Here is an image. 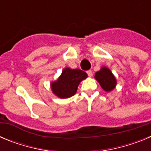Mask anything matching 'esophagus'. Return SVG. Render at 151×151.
<instances>
[{
	"label": "esophagus",
	"instance_id": "1",
	"mask_svg": "<svg viewBox=\"0 0 151 151\" xmlns=\"http://www.w3.org/2000/svg\"><path fill=\"white\" fill-rule=\"evenodd\" d=\"M87 74L89 77H91L92 76V71L91 70H88L87 71Z\"/></svg>",
	"mask_w": 151,
	"mask_h": 151
}]
</instances>
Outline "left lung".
<instances>
[{
	"label": "left lung",
	"mask_w": 151,
	"mask_h": 151,
	"mask_svg": "<svg viewBox=\"0 0 151 151\" xmlns=\"http://www.w3.org/2000/svg\"><path fill=\"white\" fill-rule=\"evenodd\" d=\"M95 78L99 82L102 88L106 91H110L115 88L116 80L110 69L103 67L95 73Z\"/></svg>",
	"instance_id": "left-lung-1"
}]
</instances>
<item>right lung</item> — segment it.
Masks as SVG:
<instances>
[{
	"instance_id": "add662e5",
	"label": "right lung",
	"mask_w": 151,
	"mask_h": 151,
	"mask_svg": "<svg viewBox=\"0 0 151 151\" xmlns=\"http://www.w3.org/2000/svg\"><path fill=\"white\" fill-rule=\"evenodd\" d=\"M87 76V73L81 69L66 68L62 72L60 78L51 84L52 91L60 98L72 97L76 93L81 81Z\"/></svg>"
}]
</instances>
